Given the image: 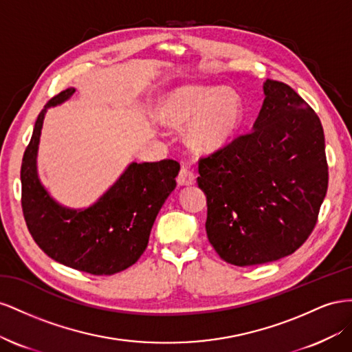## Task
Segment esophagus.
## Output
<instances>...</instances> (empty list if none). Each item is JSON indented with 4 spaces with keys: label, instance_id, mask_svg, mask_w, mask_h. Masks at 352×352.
<instances>
[{
    "label": "esophagus",
    "instance_id": "1",
    "mask_svg": "<svg viewBox=\"0 0 352 352\" xmlns=\"http://www.w3.org/2000/svg\"><path fill=\"white\" fill-rule=\"evenodd\" d=\"M177 182L179 186H192L195 184L196 182V175L192 169H190L188 166H182V169H179V174L177 177Z\"/></svg>",
    "mask_w": 352,
    "mask_h": 352
}]
</instances>
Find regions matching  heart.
<instances>
[{"label":"heart","instance_id":"heart-1","mask_svg":"<svg viewBox=\"0 0 352 352\" xmlns=\"http://www.w3.org/2000/svg\"><path fill=\"white\" fill-rule=\"evenodd\" d=\"M160 119L169 126L187 129L188 143L197 152L214 153L237 134L243 120V102L233 89L206 85H183L164 100Z\"/></svg>","mask_w":352,"mask_h":352}]
</instances>
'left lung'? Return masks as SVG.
I'll list each match as a JSON object with an SVG mask.
<instances>
[{"instance_id": "8db88e82", "label": "left lung", "mask_w": 352, "mask_h": 352, "mask_svg": "<svg viewBox=\"0 0 352 352\" xmlns=\"http://www.w3.org/2000/svg\"><path fill=\"white\" fill-rule=\"evenodd\" d=\"M252 131L199 160L206 234L226 263H273L317 223L329 173L318 116L289 85L267 79Z\"/></svg>"}]
</instances>
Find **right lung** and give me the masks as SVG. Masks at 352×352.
<instances>
[{
    "label": "right lung",
    "instance_id": "obj_1",
    "mask_svg": "<svg viewBox=\"0 0 352 352\" xmlns=\"http://www.w3.org/2000/svg\"><path fill=\"white\" fill-rule=\"evenodd\" d=\"M74 93L75 88H67L54 96L36 118L20 169L23 217L50 258L84 273L110 276L143 255L159 210L177 186L179 164L173 159L131 162L91 206L60 205L38 177L36 156L47 109L65 103Z\"/></svg>",
    "mask_w": 352,
    "mask_h": 352
}]
</instances>
